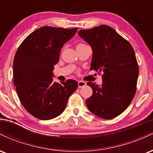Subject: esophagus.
Segmentation results:
<instances>
[{
	"label": "esophagus",
	"mask_w": 153,
	"mask_h": 153,
	"mask_svg": "<svg viewBox=\"0 0 153 153\" xmlns=\"http://www.w3.org/2000/svg\"><path fill=\"white\" fill-rule=\"evenodd\" d=\"M78 88H80L85 86V85H86V82H84V81H82V80H80V81L78 82Z\"/></svg>",
	"instance_id": "34e87169"
}]
</instances>
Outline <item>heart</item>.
I'll return each mask as SVG.
<instances>
[{"label": "heart", "instance_id": "1", "mask_svg": "<svg viewBox=\"0 0 153 153\" xmlns=\"http://www.w3.org/2000/svg\"><path fill=\"white\" fill-rule=\"evenodd\" d=\"M84 45V44H82V43H79V44H78V45H77V47H78V46H80V45Z\"/></svg>", "mask_w": 153, "mask_h": 153}]
</instances>
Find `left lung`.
<instances>
[{
    "label": "left lung",
    "mask_w": 153,
    "mask_h": 153,
    "mask_svg": "<svg viewBox=\"0 0 153 153\" xmlns=\"http://www.w3.org/2000/svg\"><path fill=\"white\" fill-rule=\"evenodd\" d=\"M80 37L93 50L91 71L102 72V85L88 82L93 95L88 109L102 119L117 117L129 106L136 93L139 66L133 47L113 28L101 25L80 30Z\"/></svg>",
    "instance_id": "1"
}]
</instances>
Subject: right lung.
Returning <instances> with one entry per match:
<instances>
[{"label":"right lung","mask_w":153,"mask_h":153,"mask_svg":"<svg viewBox=\"0 0 153 153\" xmlns=\"http://www.w3.org/2000/svg\"><path fill=\"white\" fill-rule=\"evenodd\" d=\"M77 30L43 26L29 34L16 52L13 84L23 106L36 118L49 120L58 117L78 88L76 80L58 83L52 78L61 48Z\"/></svg>","instance_id":"1"}]
</instances>
